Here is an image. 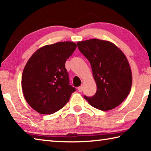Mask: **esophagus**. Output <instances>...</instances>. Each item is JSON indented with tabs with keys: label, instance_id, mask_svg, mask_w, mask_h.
<instances>
[{
	"label": "esophagus",
	"instance_id": "1",
	"mask_svg": "<svg viewBox=\"0 0 151 151\" xmlns=\"http://www.w3.org/2000/svg\"><path fill=\"white\" fill-rule=\"evenodd\" d=\"M78 91L80 92V93H81L82 91H83V86H79V87H78Z\"/></svg>",
	"mask_w": 151,
	"mask_h": 151
}]
</instances>
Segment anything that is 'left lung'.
Here are the masks:
<instances>
[{
  "mask_svg": "<svg viewBox=\"0 0 151 151\" xmlns=\"http://www.w3.org/2000/svg\"><path fill=\"white\" fill-rule=\"evenodd\" d=\"M77 46L90 62L96 84L95 94L84 98L101 111L119 106L132 86L131 70L123 52L112 42L96 39L78 42Z\"/></svg>",
  "mask_w": 151,
  "mask_h": 151,
  "instance_id": "obj_1",
  "label": "left lung"
}]
</instances>
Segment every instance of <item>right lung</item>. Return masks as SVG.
Returning a JSON list of instances; mask_svg holds the SVG:
<instances>
[{
    "label": "right lung",
    "mask_w": 151,
    "mask_h": 151,
    "mask_svg": "<svg viewBox=\"0 0 151 151\" xmlns=\"http://www.w3.org/2000/svg\"><path fill=\"white\" fill-rule=\"evenodd\" d=\"M76 48L75 43L68 41L46 45L28 60L22 76V92L28 104L40 114L59 111L76 91L65 68Z\"/></svg>",
    "instance_id": "obj_1"
}]
</instances>
